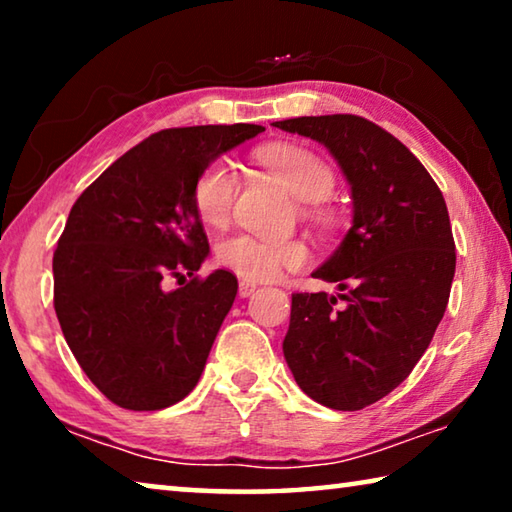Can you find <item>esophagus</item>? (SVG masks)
Segmentation results:
<instances>
[{
    "instance_id": "obj_1",
    "label": "esophagus",
    "mask_w": 512,
    "mask_h": 512,
    "mask_svg": "<svg viewBox=\"0 0 512 512\" xmlns=\"http://www.w3.org/2000/svg\"><path fill=\"white\" fill-rule=\"evenodd\" d=\"M255 291H257V284H255V282H248V280H241V282H239V296H241V298L253 296Z\"/></svg>"
}]
</instances>
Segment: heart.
Returning <instances> with one entry per match:
<instances>
[{
    "instance_id": "1",
    "label": "heart",
    "mask_w": 512,
    "mask_h": 512,
    "mask_svg": "<svg viewBox=\"0 0 512 512\" xmlns=\"http://www.w3.org/2000/svg\"><path fill=\"white\" fill-rule=\"evenodd\" d=\"M264 167L275 173L300 201L323 203L336 187L329 164L314 151L293 144H273L259 151ZM237 196V171L230 160L216 158L205 164L192 187L194 212L205 225L221 228L230 219ZM219 262L244 280H271L282 268H298L307 262L309 250L302 241L235 235L221 241Z\"/></svg>"
}]
</instances>
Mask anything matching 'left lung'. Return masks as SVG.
I'll return each instance as SVG.
<instances>
[{
  "label": "left lung",
  "instance_id": "left-lung-1",
  "mask_svg": "<svg viewBox=\"0 0 512 512\" xmlns=\"http://www.w3.org/2000/svg\"><path fill=\"white\" fill-rule=\"evenodd\" d=\"M275 126L323 144L352 192V228L311 273L341 293H293L284 359L311 400L359 411L409 377L443 320L456 271L445 198L422 162L368 119Z\"/></svg>",
  "mask_w": 512,
  "mask_h": 512
}]
</instances>
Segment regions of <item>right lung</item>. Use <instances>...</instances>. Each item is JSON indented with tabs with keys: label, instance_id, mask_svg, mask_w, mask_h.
<instances>
[{
	"label": "right lung",
	"instance_id": "1",
	"mask_svg": "<svg viewBox=\"0 0 512 512\" xmlns=\"http://www.w3.org/2000/svg\"><path fill=\"white\" fill-rule=\"evenodd\" d=\"M257 124L160 131L126 151L74 203L54 253V307L69 350L121 409L160 411L192 393L237 277L194 273L210 255L192 187ZM193 277L163 289L167 276Z\"/></svg>",
	"mask_w": 512,
	"mask_h": 512
}]
</instances>
